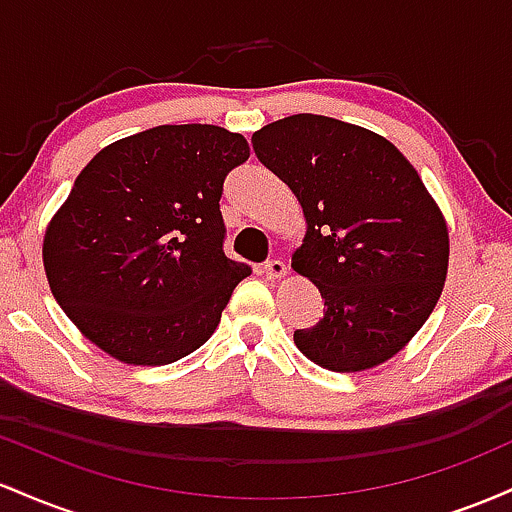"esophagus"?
<instances>
[{
    "label": "esophagus",
    "mask_w": 512,
    "mask_h": 512,
    "mask_svg": "<svg viewBox=\"0 0 512 512\" xmlns=\"http://www.w3.org/2000/svg\"><path fill=\"white\" fill-rule=\"evenodd\" d=\"M264 274H267V279H281L286 274V264L281 260L264 262Z\"/></svg>",
    "instance_id": "esophagus-1"
}]
</instances>
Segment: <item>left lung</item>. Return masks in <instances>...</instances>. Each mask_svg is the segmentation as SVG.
<instances>
[{"mask_svg": "<svg viewBox=\"0 0 512 512\" xmlns=\"http://www.w3.org/2000/svg\"><path fill=\"white\" fill-rule=\"evenodd\" d=\"M252 149L301 202L308 233L293 269L325 315L293 332L298 351L337 373L387 361L421 330L448 274V228L395 144L325 115H291Z\"/></svg>", "mask_w": 512, "mask_h": 512, "instance_id": "obj_1", "label": "left lung"}]
</instances>
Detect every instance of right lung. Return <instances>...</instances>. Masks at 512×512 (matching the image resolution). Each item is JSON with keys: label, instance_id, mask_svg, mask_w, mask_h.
<instances>
[{"label": "right lung", "instance_id": "obj_1", "mask_svg": "<svg viewBox=\"0 0 512 512\" xmlns=\"http://www.w3.org/2000/svg\"><path fill=\"white\" fill-rule=\"evenodd\" d=\"M250 158L243 134L161 125L105 146L50 221L52 296L105 354L166 366L214 334L248 264L223 252V180Z\"/></svg>", "mask_w": 512, "mask_h": 512}]
</instances>
